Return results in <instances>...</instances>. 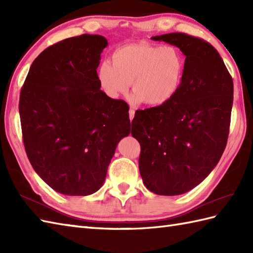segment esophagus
<instances>
[{"instance_id":"esophagus-1","label":"esophagus","mask_w":253,"mask_h":253,"mask_svg":"<svg viewBox=\"0 0 253 253\" xmlns=\"http://www.w3.org/2000/svg\"><path fill=\"white\" fill-rule=\"evenodd\" d=\"M133 117H135V110L130 109L129 110V118H130V121L133 120Z\"/></svg>"}]
</instances>
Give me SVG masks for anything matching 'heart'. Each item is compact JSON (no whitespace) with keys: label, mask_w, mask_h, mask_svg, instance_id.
<instances>
[{"label":"heart","mask_w":253,"mask_h":253,"mask_svg":"<svg viewBox=\"0 0 253 253\" xmlns=\"http://www.w3.org/2000/svg\"><path fill=\"white\" fill-rule=\"evenodd\" d=\"M184 61L176 47L139 42L116 49L112 64L104 62L100 65L98 80L111 99L126 94L131 84L133 104L144 102L160 106L168 103L178 91Z\"/></svg>","instance_id":"obj_1"}]
</instances>
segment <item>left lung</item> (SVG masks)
<instances>
[{"label": "left lung", "instance_id": "8db88e82", "mask_svg": "<svg viewBox=\"0 0 253 253\" xmlns=\"http://www.w3.org/2000/svg\"><path fill=\"white\" fill-rule=\"evenodd\" d=\"M186 56L181 83L168 103L138 110L131 135L141 146L143 184L160 196L186 193L207 178L226 147L234 84L214 47L181 32L155 36Z\"/></svg>", "mask_w": 253, "mask_h": 253}]
</instances>
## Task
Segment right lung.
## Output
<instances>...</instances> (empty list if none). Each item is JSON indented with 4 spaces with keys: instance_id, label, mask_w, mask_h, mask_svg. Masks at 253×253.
<instances>
[{
    "instance_id": "obj_1",
    "label": "right lung",
    "mask_w": 253,
    "mask_h": 253,
    "mask_svg": "<svg viewBox=\"0 0 253 253\" xmlns=\"http://www.w3.org/2000/svg\"><path fill=\"white\" fill-rule=\"evenodd\" d=\"M107 40L84 34L40 53L20 91L24 146L32 168L66 196L98 191L118 142L130 133L129 106L101 90Z\"/></svg>"
}]
</instances>
